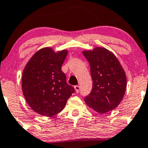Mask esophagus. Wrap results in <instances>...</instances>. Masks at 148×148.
<instances>
[{
  "instance_id": "esophagus-1",
  "label": "esophagus",
  "mask_w": 148,
  "mask_h": 148,
  "mask_svg": "<svg viewBox=\"0 0 148 148\" xmlns=\"http://www.w3.org/2000/svg\"><path fill=\"white\" fill-rule=\"evenodd\" d=\"M74 89H75L76 93H79L80 91V86H74Z\"/></svg>"
}]
</instances>
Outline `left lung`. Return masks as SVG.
<instances>
[{
    "mask_svg": "<svg viewBox=\"0 0 148 148\" xmlns=\"http://www.w3.org/2000/svg\"><path fill=\"white\" fill-rule=\"evenodd\" d=\"M93 81L92 90L84 99L88 106L104 113L115 109L122 101L127 86L126 76L118 59L103 47L83 51Z\"/></svg>",
    "mask_w": 148,
    "mask_h": 148,
    "instance_id": "1",
    "label": "left lung"
}]
</instances>
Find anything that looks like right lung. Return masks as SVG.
<instances>
[{"instance_id":"right-lung-1","label":"right lung","mask_w":148,"mask_h":148,"mask_svg":"<svg viewBox=\"0 0 148 148\" xmlns=\"http://www.w3.org/2000/svg\"><path fill=\"white\" fill-rule=\"evenodd\" d=\"M67 50L55 52L52 48L40 49L31 57L23 72L24 97L34 111L44 116L61 112L75 91L66 82L62 65Z\"/></svg>"}]
</instances>
